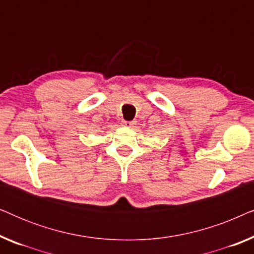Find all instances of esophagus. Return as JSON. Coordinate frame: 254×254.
Masks as SVG:
<instances>
[{
  "mask_svg": "<svg viewBox=\"0 0 254 254\" xmlns=\"http://www.w3.org/2000/svg\"><path fill=\"white\" fill-rule=\"evenodd\" d=\"M123 125L127 128H133L136 124H135V121H124Z\"/></svg>",
  "mask_w": 254,
  "mask_h": 254,
  "instance_id": "34e87169",
  "label": "esophagus"
}]
</instances>
